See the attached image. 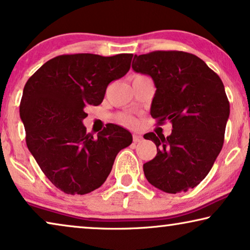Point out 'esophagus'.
<instances>
[{
    "label": "esophagus",
    "mask_w": 250,
    "mask_h": 250,
    "mask_svg": "<svg viewBox=\"0 0 250 250\" xmlns=\"http://www.w3.org/2000/svg\"><path fill=\"white\" fill-rule=\"evenodd\" d=\"M142 140H143L142 135H140V134H133V142H134V143L141 142Z\"/></svg>",
    "instance_id": "esophagus-1"
}]
</instances>
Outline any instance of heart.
I'll use <instances>...</instances> for the list:
<instances>
[{
	"mask_svg": "<svg viewBox=\"0 0 250 250\" xmlns=\"http://www.w3.org/2000/svg\"><path fill=\"white\" fill-rule=\"evenodd\" d=\"M119 122L123 123V124L126 126H131V127H134V126L138 125V121L132 116H127V115H123L119 117Z\"/></svg>",
	"mask_w": 250,
	"mask_h": 250,
	"instance_id": "obj_1",
	"label": "heart"
}]
</instances>
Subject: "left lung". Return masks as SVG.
<instances>
[{"mask_svg": "<svg viewBox=\"0 0 250 250\" xmlns=\"http://www.w3.org/2000/svg\"><path fill=\"white\" fill-rule=\"evenodd\" d=\"M136 73L149 75L156 86L150 114L168 136L150 132L143 138L157 146L143 165L150 184L167 193L197 187L213 167L224 142L230 104L223 82L200 58L183 51H153L134 56Z\"/></svg>", "mask_w": 250, "mask_h": 250, "instance_id": "left-lung-1", "label": "left lung"}]
</instances>
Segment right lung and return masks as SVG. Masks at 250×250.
Instances as JSON below:
<instances>
[{"mask_svg":"<svg viewBox=\"0 0 250 250\" xmlns=\"http://www.w3.org/2000/svg\"><path fill=\"white\" fill-rule=\"evenodd\" d=\"M132 58L129 53L58 56L23 87L19 111L27 146L64 193L86 194L100 188L117 153L132 143L131 133L118 125H109L97 138L83 125L86 105L101 104L109 83L129 70Z\"/></svg>","mask_w":250,"mask_h":250,"instance_id":"add662e5","label":"right lung"}]
</instances>
